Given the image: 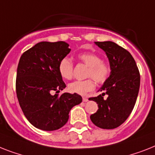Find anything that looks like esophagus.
Segmentation results:
<instances>
[{
    "label": "esophagus",
    "instance_id": "1",
    "mask_svg": "<svg viewBox=\"0 0 155 155\" xmlns=\"http://www.w3.org/2000/svg\"><path fill=\"white\" fill-rule=\"evenodd\" d=\"M82 101L84 102H87V101H89V100H88V98H87V97H83L82 98Z\"/></svg>",
    "mask_w": 155,
    "mask_h": 155
}]
</instances>
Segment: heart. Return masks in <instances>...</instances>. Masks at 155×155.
<instances>
[{"label": "heart", "mask_w": 155, "mask_h": 155, "mask_svg": "<svg viewBox=\"0 0 155 155\" xmlns=\"http://www.w3.org/2000/svg\"><path fill=\"white\" fill-rule=\"evenodd\" d=\"M78 58L80 62L88 66L86 78H91L85 81H75L70 83L68 85V90L72 93L85 95L95 88L93 80L99 84H104L108 80L112 72V68L108 62L102 61V58L99 54L93 52L79 54ZM58 69L62 78L66 80L72 78L74 64L68 57H65L60 60Z\"/></svg>", "instance_id": "1"}]
</instances>
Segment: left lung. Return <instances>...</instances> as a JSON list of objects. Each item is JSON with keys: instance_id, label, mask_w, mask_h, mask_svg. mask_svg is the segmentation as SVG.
I'll return each instance as SVG.
<instances>
[{"instance_id": "8db88e82", "label": "left lung", "mask_w": 155, "mask_h": 155, "mask_svg": "<svg viewBox=\"0 0 155 155\" xmlns=\"http://www.w3.org/2000/svg\"><path fill=\"white\" fill-rule=\"evenodd\" d=\"M95 43L105 51L112 72L100 89L104 93L89 98L97 102L99 108L90 119L98 127L114 129L132 112L139 93L140 74L134 58L124 48L111 41ZM104 95L107 98H103Z\"/></svg>"}]
</instances>
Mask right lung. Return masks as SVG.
Segmentation results:
<instances>
[{
    "instance_id": "1",
    "label": "right lung",
    "mask_w": 155,
    "mask_h": 155,
    "mask_svg": "<svg viewBox=\"0 0 155 155\" xmlns=\"http://www.w3.org/2000/svg\"><path fill=\"white\" fill-rule=\"evenodd\" d=\"M70 51L68 43L40 42L23 53L17 66L16 91L24 116L36 128L54 131L66 124L80 95L57 93L66 88L58 72L60 60ZM55 91L56 94L52 95Z\"/></svg>"
}]
</instances>
